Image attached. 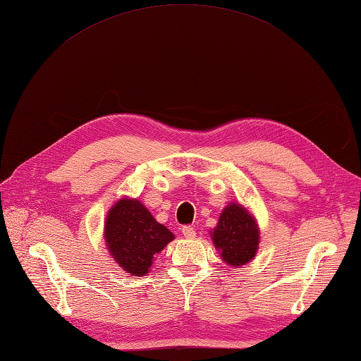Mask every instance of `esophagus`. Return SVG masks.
<instances>
[{"instance_id": "obj_1", "label": "esophagus", "mask_w": 361, "mask_h": 361, "mask_svg": "<svg viewBox=\"0 0 361 361\" xmlns=\"http://www.w3.org/2000/svg\"><path fill=\"white\" fill-rule=\"evenodd\" d=\"M181 232H183V235L186 237V238H194L195 237V229L192 228V226H184V228L181 229Z\"/></svg>"}]
</instances>
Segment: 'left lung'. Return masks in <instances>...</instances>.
<instances>
[{
	"instance_id": "8db88e82",
	"label": "left lung",
	"mask_w": 361,
	"mask_h": 361,
	"mask_svg": "<svg viewBox=\"0 0 361 361\" xmlns=\"http://www.w3.org/2000/svg\"><path fill=\"white\" fill-rule=\"evenodd\" d=\"M216 250L229 266L247 264L257 254L259 231L254 215L238 203H231L211 232Z\"/></svg>"
}]
</instances>
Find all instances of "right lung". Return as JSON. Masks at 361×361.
I'll return each mask as SVG.
<instances>
[{
  "mask_svg": "<svg viewBox=\"0 0 361 361\" xmlns=\"http://www.w3.org/2000/svg\"><path fill=\"white\" fill-rule=\"evenodd\" d=\"M104 238L109 254L123 269L133 275H146L173 233L158 223L137 198H121L107 212Z\"/></svg>",
  "mask_w": 361,
  "mask_h": 361,
  "instance_id": "right-lung-1",
  "label": "right lung"
}]
</instances>
